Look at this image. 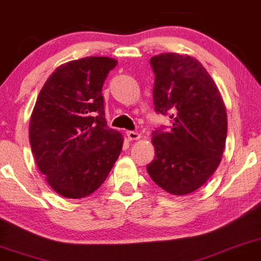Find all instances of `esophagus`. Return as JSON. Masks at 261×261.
Here are the masks:
<instances>
[{
    "label": "esophagus",
    "instance_id": "esophagus-1",
    "mask_svg": "<svg viewBox=\"0 0 261 261\" xmlns=\"http://www.w3.org/2000/svg\"><path fill=\"white\" fill-rule=\"evenodd\" d=\"M126 136L128 138V141H137L141 138V135L138 133H135V131H127Z\"/></svg>",
    "mask_w": 261,
    "mask_h": 261
}]
</instances>
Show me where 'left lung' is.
Instances as JSON below:
<instances>
[{"mask_svg": "<svg viewBox=\"0 0 261 261\" xmlns=\"http://www.w3.org/2000/svg\"><path fill=\"white\" fill-rule=\"evenodd\" d=\"M150 64L155 111L169 114L172 125L152 131L155 159L147 171L166 192L185 196L203 186L220 165L227 138L225 106L196 58L169 52L151 57Z\"/></svg>", "mask_w": 261, "mask_h": 261, "instance_id": "obj_1", "label": "left lung"}]
</instances>
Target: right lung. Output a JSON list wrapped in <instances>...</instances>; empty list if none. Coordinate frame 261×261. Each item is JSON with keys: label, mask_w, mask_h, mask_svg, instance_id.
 Masks as SVG:
<instances>
[{"label": "right lung", "mask_w": 261, "mask_h": 261, "mask_svg": "<svg viewBox=\"0 0 261 261\" xmlns=\"http://www.w3.org/2000/svg\"><path fill=\"white\" fill-rule=\"evenodd\" d=\"M117 65L86 57L58 67L46 80L30 120V142L40 173L62 197L79 199L105 181L123 148L107 126L102 86Z\"/></svg>", "instance_id": "obj_1"}]
</instances>
